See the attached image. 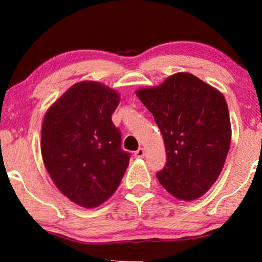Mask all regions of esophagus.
<instances>
[{"label":"esophagus","mask_w":262,"mask_h":262,"mask_svg":"<svg viewBox=\"0 0 262 262\" xmlns=\"http://www.w3.org/2000/svg\"><path fill=\"white\" fill-rule=\"evenodd\" d=\"M135 156L137 157V159H142V157L144 156V149L139 148L137 151H135Z\"/></svg>","instance_id":"1"}]
</instances>
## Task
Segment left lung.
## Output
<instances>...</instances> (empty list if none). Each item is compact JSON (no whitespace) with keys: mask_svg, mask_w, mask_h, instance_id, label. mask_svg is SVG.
<instances>
[{"mask_svg":"<svg viewBox=\"0 0 262 262\" xmlns=\"http://www.w3.org/2000/svg\"><path fill=\"white\" fill-rule=\"evenodd\" d=\"M136 95L154 116L167 163L156 174L179 200L191 202L220 177L231 142L228 105L222 93L189 73H177Z\"/></svg>","mask_w":262,"mask_h":262,"instance_id":"obj_1","label":"left lung"}]
</instances>
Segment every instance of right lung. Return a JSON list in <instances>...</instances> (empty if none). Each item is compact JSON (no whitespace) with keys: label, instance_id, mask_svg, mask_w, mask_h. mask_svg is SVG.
I'll use <instances>...</instances> for the list:
<instances>
[{"label":"right lung","instance_id":"1","mask_svg":"<svg viewBox=\"0 0 262 262\" xmlns=\"http://www.w3.org/2000/svg\"><path fill=\"white\" fill-rule=\"evenodd\" d=\"M120 101L114 89L81 81L46 111L41 126L45 168L63 195L82 207H96L117 191L130 154L121 146L112 113Z\"/></svg>","mask_w":262,"mask_h":262}]
</instances>
